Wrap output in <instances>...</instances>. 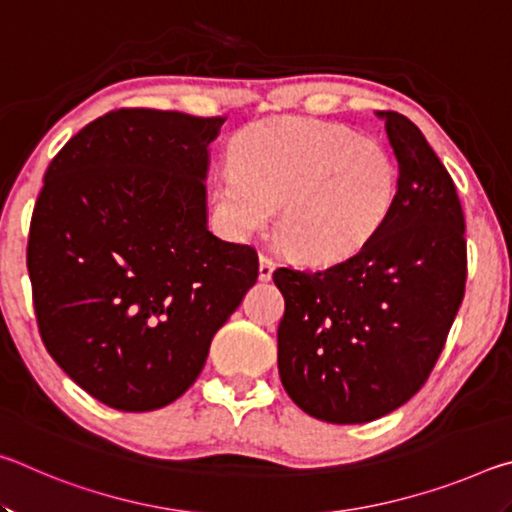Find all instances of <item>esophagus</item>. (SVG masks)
Segmentation results:
<instances>
[{"instance_id":"1","label":"esophagus","mask_w":512,"mask_h":512,"mask_svg":"<svg viewBox=\"0 0 512 512\" xmlns=\"http://www.w3.org/2000/svg\"><path fill=\"white\" fill-rule=\"evenodd\" d=\"M275 271V259L271 255H259V280H271V275Z\"/></svg>"}]
</instances>
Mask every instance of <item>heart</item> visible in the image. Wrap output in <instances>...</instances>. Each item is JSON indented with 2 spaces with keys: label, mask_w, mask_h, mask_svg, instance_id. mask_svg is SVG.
Instances as JSON below:
<instances>
[{
  "label": "heart",
  "mask_w": 512,
  "mask_h": 512,
  "mask_svg": "<svg viewBox=\"0 0 512 512\" xmlns=\"http://www.w3.org/2000/svg\"><path fill=\"white\" fill-rule=\"evenodd\" d=\"M230 162L214 185L225 225L255 235L280 205L277 239L307 262L357 253L397 194V169L384 146L316 119L257 121L232 142Z\"/></svg>",
  "instance_id": "b5f03b06"
}]
</instances>
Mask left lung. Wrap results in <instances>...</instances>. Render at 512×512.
Wrapping results in <instances>:
<instances>
[{"instance_id": "1", "label": "left lung", "mask_w": 512, "mask_h": 512, "mask_svg": "<svg viewBox=\"0 0 512 512\" xmlns=\"http://www.w3.org/2000/svg\"><path fill=\"white\" fill-rule=\"evenodd\" d=\"M400 178L386 221L359 253L320 271L280 266L277 368L311 418L377 420L429 379L465 296V216L420 128L379 112Z\"/></svg>"}]
</instances>
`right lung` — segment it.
I'll use <instances>...</instances> for the list:
<instances>
[{
	"label": "right lung",
	"instance_id": "right-lung-1",
	"mask_svg": "<svg viewBox=\"0 0 512 512\" xmlns=\"http://www.w3.org/2000/svg\"><path fill=\"white\" fill-rule=\"evenodd\" d=\"M225 117L121 108L49 162L27 268L38 329L69 379L117 411L178 400L259 275L207 230V146Z\"/></svg>",
	"mask_w": 512,
	"mask_h": 512
}]
</instances>
